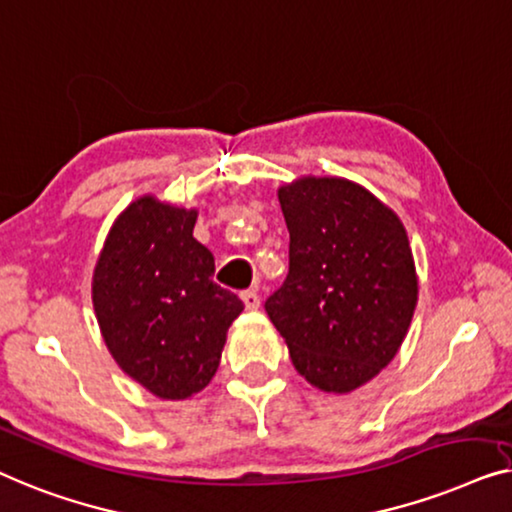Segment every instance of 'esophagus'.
Listing matches in <instances>:
<instances>
[{
	"label": "esophagus",
	"mask_w": 512,
	"mask_h": 512,
	"mask_svg": "<svg viewBox=\"0 0 512 512\" xmlns=\"http://www.w3.org/2000/svg\"><path fill=\"white\" fill-rule=\"evenodd\" d=\"M241 301L246 304L248 311H257V308H259V294L255 290L241 292Z\"/></svg>",
	"instance_id": "obj_1"
}]
</instances>
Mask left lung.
<instances>
[{"mask_svg":"<svg viewBox=\"0 0 512 512\" xmlns=\"http://www.w3.org/2000/svg\"><path fill=\"white\" fill-rule=\"evenodd\" d=\"M290 273L266 299L294 369L327 394H348L397 355L417 306L406 227L364 185L299 176L278 187Z\"/></svg>","mask_w":512,"mask_h":512,"instance_id":"1","label":"left lung"}]
</instances>
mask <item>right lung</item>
<instances>
[{"label": "right lung", "instance_id": "right-lung-1", "mask_svg": "<svg viewBox=\"0 0 512 512\" xmlns=\"http://www.w3.org/2000/svg\"><path fill=\"white\" fill-rule=\"evenodd\" d=\"M197 215L143 194L115 218L92 273V306L115 364L167 401L211 383L243 311L213 283L211 250L192 236Z\"/></svg>", "mask_w": 512, "mask_h": 512}]
</instances>
